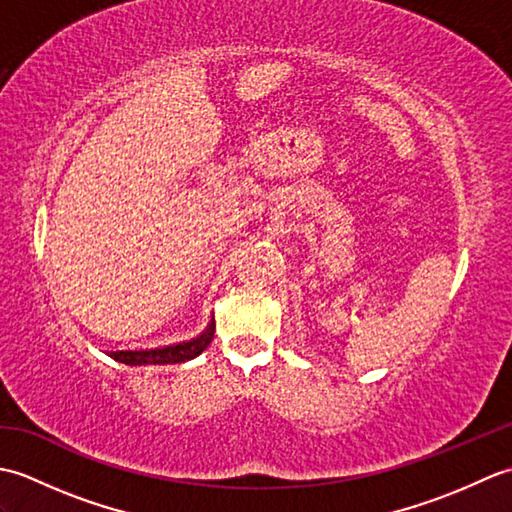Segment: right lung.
<instances>
[{
	"label": "right lung",
	"mask_w": 512,
	"mask_h": 512,
	"mask_svg": "<svg viewBox=\"0 0 512 512\" xmlns=\"http://www.w3.org/2000/svg\"><path fill=\"white\" fill-rule=\"evenodd\" d=\"M213 332H215V323L211 321L206 325V330L195 336L191 341H182L176 345H167V347H156V350H121V352H112L110 356L114 361L123 363V365H173V363H184L191 361L198 354H202L209 343L213 341Z\"/></svg>",
	"instance_id": "1"
}]
</instances>
